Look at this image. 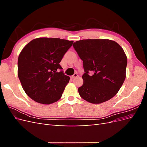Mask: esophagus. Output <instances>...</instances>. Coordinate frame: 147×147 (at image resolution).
<instances>
[{
    "label": "esophagus",
    "mask_w": 147,
    "mask_h": 147,
    "mask_svg": "<svg viewBox=\"0 0 147 147\" xmlns=\"http://www.w3.org/2000/svg\"><path fill=\"white\" fill-rule=\"evenodd\" d=\"M78 77V74L77 73H75L72 76V78H76V77Z\"/></svg>",
    "instance_id": "esophagus-1"
}]
</instances>
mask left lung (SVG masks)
<instances>
[{"instance_id":"1","label":"left lung","mask_w":147,"mask_h":147,"mask_svg":"<svg viewBox=\"0 0 147 147\" xmlns=\"http://www.w3.org/2000/svg\"><path fill=\"white\" fill-rule=\"evenodd\" d=\"M73 47L83 61L84 70L83 84L78 89L80 96L92 104L112 99L126 78L127 57L122 47L108 39L82 40Z\"/></svg>"}]
</instances>
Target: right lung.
I'll list each match as a JSON object with an SVG mask.
<instances>
[{
    "label": "right lung",
    "instance_id": "obj_1",
    "mask_svg": "<svg viewBox=\"0 0 147 147\" xmlns=\"http://www.w3.org/2000/svg\"><path fill=\"white\" fill-rule=\"evenodd\" d=\"M73 41L59 38L32 40L22 50L18 75L24 91L38 103L50 104L61 99L70 77L59 63Z\"/></svg>",
    "mask_w": 147,
    "mask_h": 147
}]
</instances>
